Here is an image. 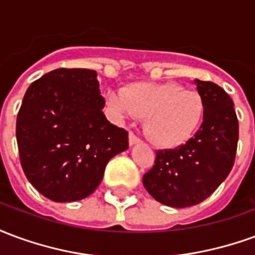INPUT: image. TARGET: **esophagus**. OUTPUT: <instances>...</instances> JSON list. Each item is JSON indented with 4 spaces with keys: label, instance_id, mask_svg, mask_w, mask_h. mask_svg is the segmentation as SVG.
I'll use <instances>...</instances> for the list:
<instances>
[{
    "label": "esophagus",
    "instance_id": "34e87169",
    "mask_svg": "<svg viewBox=\"0 0 255 255\" xmlns=\"http://www.w3.org/2000/svg\"><path fill=\"white\" fill-rule=\"evenodd\" d=\"M128 139H129V146H133V144H136L140 142V139H139L133 132H129V138Z\"/></svg>",
    "mask_w": 255,
    "mask_h": 255
}]
</instances>
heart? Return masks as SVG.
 <instances>
[{
  "label": "heart",
  "instance_id": "b5f03b06",
  "mask_svg": "<svg viewBox=\"0 0 255 255\" xmlns=\"http://www.w3.org/2000/svg\"><path fill=\"white\" fill-rule=\"evenodd\" d=\"M108 104L119 119H144V133L161 147L184 143L201 122L203 102L195 91L176 83H136L122 93L109 91Z\"/></svg>",
  "mask_w": 255,
  "mask_h": 255
}]
</instances>
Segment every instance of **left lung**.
<instances>
[{
    "label": "left lung",
    "mask_w": 255,
    "mask_h": 255,
    "mask_svg": "<svg viewBox=\"0 0 255 255\" xmlns=\"http://www.w3.org/2000/svg\"><path fill=\"white\" fill-rule=\"evenodd\" d=\"M203 102L197 133L176 149L155 151L143 186L155 201L172 208L198 205L210 197L234 166L239 123L231 97L212 82L195 80Z\"/></svg>",
    "instance_id": "1"
}]
</instances>
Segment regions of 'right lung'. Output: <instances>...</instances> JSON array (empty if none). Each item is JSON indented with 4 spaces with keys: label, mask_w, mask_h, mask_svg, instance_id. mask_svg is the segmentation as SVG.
Here are the masks:
<instances>
[{
    "label": "right lung",
    "mask_w": 255,
    "mask_h": 255,
    "mask_svg": "<svg viewBox=\"0 0 255 255\" xmlns=\"http://www.w3.org/2000/svg\"><path fill=\"white\" fill-rule=\"evenodd\" d=\"M97 72L58 68L27 89L16 139L28 182L54 202L89 197L112 157L128 149V132L102 112Z\"/></svg>",
    "instance_id": "1"
}]
</instances>
